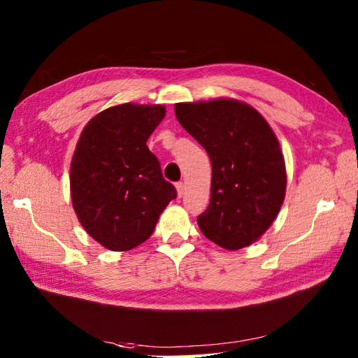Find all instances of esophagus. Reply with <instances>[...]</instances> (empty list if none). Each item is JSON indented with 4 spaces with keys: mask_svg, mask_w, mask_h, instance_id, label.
Here are the masks:
<instances>
[{
    "mask_svg": "<svg viewBox=\"0 0 358 358\" xmlns=\"http://www.w3.org/2000/svg\"><path fill=\"white\" fill-rule=\"evenodd\" d=\"M175 189H177V195H178L180 199H181V196L185 195V191H186V186H185V183H181V181H180V183L175 185Z\"/></svg>",
    "mask_w": 358,
    "mask_h": 358,
    "instance_id": "1",
    "label": "esophagus"
}]
</instances>
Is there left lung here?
<instances>
[{
  "instance_id": "8db88e82",
  "label": "left lung",
  "mask_w": 358,
  "mask_h": 358,
  "mask_svg": "<svg viewBox=\"0 0 358 358\" xmlns=\"http://www.w3.org/2000/svg\"><path fill=\"white\" fill-rule=\"evenodd\" d=\"M175 115L210 158V203L196 220L201 232L227 250L252 245L277 218L286 195L275 134L260 112L232 98L177 103Z\"/></svg>"
}]
</instances>
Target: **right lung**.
<instances>
[{
  "label": "right lung",
  "mask_w": 358,
  "mask_h": 358,
  "mask_svg": "<svg viewBox=\"0 0 358 358\" xmlns=\"http://www.w3.org/2000/svg\"><path fill=\"white\" fill-rule=\"evenodd\" d=\"M164 115L162 104L112 106L80 135L71 163L73 210L106 249L124 252L140 246L177 196L146 144Z\"/></svg>",
  "instance_id": "1"
}]
</instances>
